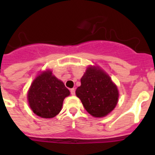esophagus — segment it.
<instances>
[{
	"mask_svg": "<svg viewBox=\"0 0 155 155\" xmlns=\"http://www.w3.org/2000/svg\"><path fill=\"white\" fill-rule=\"evenodd\" d=\"M71 94H72V95H74V94H75V89H74V88H71Z\"/></svg>",
	"mask_w": 155,
	"mask_h": 155,
	"instance_id": "obj_1",
	"label": "esophagus"
}]
</instances>
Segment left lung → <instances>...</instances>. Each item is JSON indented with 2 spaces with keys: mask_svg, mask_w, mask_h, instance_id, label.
Wrapping results in <instances>:
<instances>
[{
  "mask_svg": "<svg viewBox=\"0 0 155 155\" xmlns=\"http://www.w3.org/2000/svg\"><path fill=\"white\" fill-rule=\"evenodd\" d=\"M76 90L84 109L94 117H103L116 107L119 98L117 87L101 69L88 68Z\"/></svg>",
  "mask_w": 155,
  "mask_h": 155,
  "instance_id": "left-lung-1",
  "label": "left lung"
}]
</instances>
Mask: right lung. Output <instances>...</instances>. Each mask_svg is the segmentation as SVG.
Returning a JSON list of instances; mask_svg holds the SVG:
<instances>
[{
    "label": "right lung",
    "mask_w": 155,
    "mask_h": 155,
    "mask_svg": "<svg viewBox=\"0 0 155 155\" xmlns=\"http://www.w3.org/2000/svg\"><path fill=\"white\" fill-rule=\"evenodd\" d=\"M69 94V90L64 83L48 71L39 74L32 82L28 100L35 114L42 118H53L61 112L64 99Z\"/></svg>",
    "instance_id": "right-lung-1"
}]
</instances>
